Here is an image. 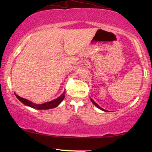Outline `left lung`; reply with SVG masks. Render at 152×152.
Wrapping results in <instances>:
<instances>
[{"label":"left lung","mask_w":152,"mask_h":152,"mask_svg":"<svg viewBox=\"0 0 152 152\" xmlns=\"http://www.w3.org/2000/svg\"><path fill=\"white\" fill-rule=\"evenodd\" d=\"M91 102H92L93 103V104H94V105L95 106V107H97V108H98V109H99L102 110V111H107V110H104V109H102V108H101L98 104H97L96 102H95L93 101V99H92L91 98Z\"/></svg>","instance_id":"1"}]
</instances>
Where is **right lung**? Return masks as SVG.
Here are the masks:
<instances>
[{
  "label": "right lung",
  "mask_w": 152,
  "mask_h": 152,
  "mask_svg": "<svg viewBox=\"0 0 152 152\" xmlns=\"http://www.w3.org/2000/svg\"><path fill=\"white\" fill-rule=\"evenodd\" d=\"M14 94H15L16 97L19 99V101L21 102L23 104L37 110H45V109H53V108L57 107V106L59 105V104L64 100V97H65V91H64V92L62 93L59 97L53 99V100L41 104H37L33 103L32 102L28 100V99L23 98V97L18 96V95H16V93H14Z\"/></svg>",
  "instance_id": "1"
}]
</instances>
